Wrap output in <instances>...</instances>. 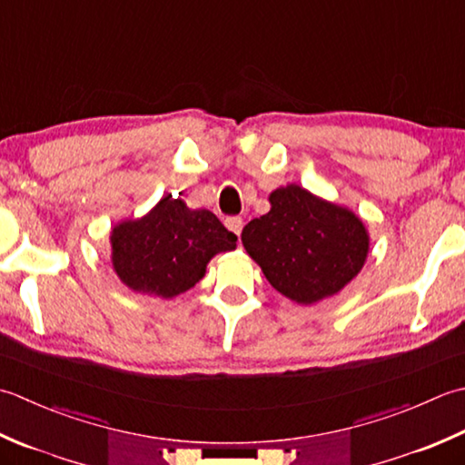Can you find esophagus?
<instances>
[{
  "mask_svg": "<svg viewBox=\"0 0 465 465\" xmlns=\"http://www.w3.org/2000/svg\"><path fill=\"white\" fill-rule=\"evenodd\" d=\"M225 227H227V230H230V232H233L235 235H240V233H242V227H243L242 217H238V215L225 217Z\"/></svg>",
  "mask_w": 465,
  "mask_h": 465,
  "instance_id": "34e87169",
  "label": "esophagus"
}]
</instances>
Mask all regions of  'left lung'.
Segmentation results:
<instances>
[{
    "mask_svg": "<svg viewBox=\"0 0 465 465\" xmlns=\"http://www.w3.org/2000/svg\"><path fill=\"white\" fill-rule=\"evenodd\" d=\"M270 205L243 227L242 243L280 294L314 304L341 292L365 266L369 233L351 209L294 183L272 191Z\"/></svg>",
    "mask_w": 465,
    "mask_h": 465,
    "instance_id": "obj_1",
    "label": "left lung"
}]
</instances>
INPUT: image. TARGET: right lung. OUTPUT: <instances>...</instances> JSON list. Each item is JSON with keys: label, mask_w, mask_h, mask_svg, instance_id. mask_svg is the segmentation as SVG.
<instances>
[{"label": "right lung", "mask_w": 465, "mask_h": 465, "mask_svg": "<svg viewBox=\"0 0 465 465\" xmlns=\"http://www.w3.org/2000/svg\"><path fill=\"white\" fill-rule=\"evenodd\" d=\"M238 235L207 209L165 195L141 220L114 225L113 268L134 292L173 298L205 276L209 260L235 250Z\"/></svg>", "instance_id": "add662e5"}]
</instances>
